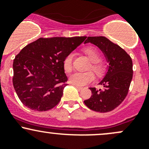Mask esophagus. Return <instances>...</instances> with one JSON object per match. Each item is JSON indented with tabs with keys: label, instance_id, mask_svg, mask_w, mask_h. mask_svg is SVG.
<instances>
[{
	"label": "esophagus",
	"instance_id": "34e87169",
	"mask_svg": "<svg viewBox=\"0 0 149 149\" xmlns=\"http://www.w3.org/2000/svg\"><path fill=\"white\" fill-rule=\"evenodd\" d=\"M74 86H75V88H77V90H78V91H81V90H82V87H79V86H77V85H74Z\"/></svg>",
	"mask_w": 149,
	"mask_h": 149
}]
</instances>
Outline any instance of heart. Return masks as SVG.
Here are the masks:
<instances>
[{
  "label": "heart",
  "mask_w": 149,
  "mask_h": 149,
  "mask_svg": "<svg viewBox=\"0 0 149 149\" xmlns=\"http://www.w3.org/2000/svg\"><path fill=\"white\" fill-rule=\"evenodd\" d=\"M85 54L90 59L91 62H93L92 65L90 68L95 72L97 74H100L103 72V67L101 64L98 63L101 60V55L95 48L93 47L85 48L84 51ZM73 58H74V54L70 53L67 54L63 61V67L66 72L70 73L73 70ZM95 79L93 73L91 72H75L72 74L70 77V81L72 84L77 85V86H83V85L89 84L92 82Z\"/></svg>",
  "instance_id": "obj_1"
}]
</instances>
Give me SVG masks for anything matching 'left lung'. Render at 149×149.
<instances>
[{
	"instance_id": "8db88e82",
	"label": "left lung",
	"mask_w": 149,
	"mask_h": 149,
	"mask_svg": "<svg viewBox=\"0 0 149 149\" xmlns=\"http://www.w3.org/2000/svg\"><path fill=\"white\" fill-rule=\"evenodd\" d=\"M96 45L109 63L108 71L99 82L104 89L90 88L92 95L84 101L93 111L105 113L117 108L125 98L132 78V61L124 49L103 36L88 37L85 43Z\"/></svg>"
}]
</instances>
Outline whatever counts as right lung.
<instances>
[{
    "mask_svg": "<svg viewBox=\"0 0 149 149\" xmlns=\"http://www.w3.org/2000/svg\"><path fill=\"white\" fill-rule=\"evenodd\" d=\"M85 39V36L40 38L16 56L13 85L25 107L45 111L59 103L67 85L63 61Z\"/></svg>",
    "mask_w": 149,
    "mask_h": 149,
    "instance_id": "add662e5",
    "label": "right lung"
}]
</instances>
